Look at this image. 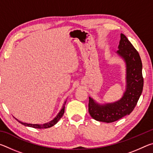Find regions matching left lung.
Returning <instances> with one entry per match:
<instances>
[{"label":"left lung","instance_id":"left-lung-1","mask_svg":"<svg viewBox=\"0 0 153 153\" xmlns=\"http://www.w3.org/2000/svg\"><path fill=\"white\" fill-rule=\"evenodd\" d=\"M117 53L123 59L126 65V90L120 100L113 103L100 105L89 97L88 111L95 120L111 123L120 120L132 112L142 92L144 79L142 63L138 52L121 33Z\"/></svg>","mask_w":153,"mask_h":153}]
</instances>
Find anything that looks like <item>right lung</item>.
I'll list each match as a JSON object with an SVG mask.
<instances>
[{"mask_svg": "<svg viewBox=\"0 0 153 153\" xmlns=\"http://www.w3.org/2000/svg\"><path fill=\"white\" fill-rule=\"evenodd\" d=\"M65 103H66V101L65 102V103L63 105V107H62L61 110L60 111V112L58 113V115H56L53 120L49 121V122H48V123H44V124H32V123H26L22 122V121H19L16 118H15V120H16L18 121V122L20 123L21 124H22V125H24L25 126L31 127V128H38V129H44V128L45 129V128H51V127L53 126L54 125H55V124L58 122L59 120H60V119L62 117H63V115L64 112H65Z\"/></svg>", "mask_w": 153, "mask_h": 153, "instance_id": "right-lung-1", "label": "right lung"}]
</instances>
